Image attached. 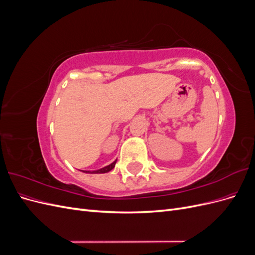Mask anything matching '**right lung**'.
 <instances>
[{"mask_svg": "<svg viewBox=\"0 0 255 255\" xmlns=\"http://www.w3.org/2000/svg\"><path fill=\"white\" fill-rule=\"evenodd\" d=\"M116 161L117 160H115L114 163H112L111 165H109V166H105L104 168H101V169H99V170H94V171H83V172H86V173H106V172H109V171H111L112 169L115 167V165H116Z\"/></svg>", "mask_w": 255, "mask_h": 255, "instance_id": "1", "label": "right lung"}]
</instances>
